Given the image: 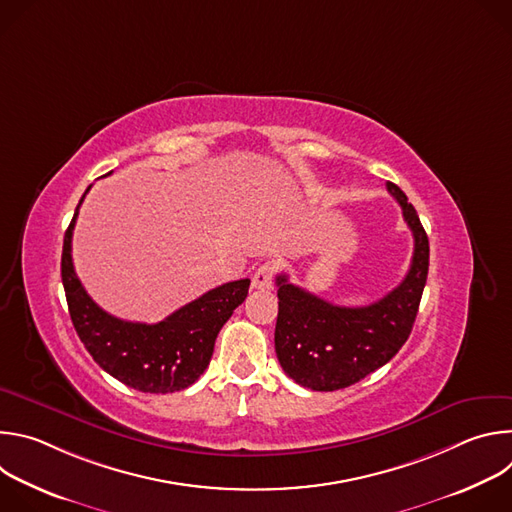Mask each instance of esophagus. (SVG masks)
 <instances>
[{
    "label": "esophagus",
    "mask_w": 512,
    "mask_h": 512,
    "mask_svg": "<svg viewBox=\"0 0 512 512\" xmlns=\"http://www.w3.org/2000/svg\"><path fill=\"white\" fill-rule=\"evenodd\" d=\"M273 277H275V267L273 263H263L251 279V285L255 289H271L273 287Z\"/></svg>",
    "instance_id": "obj_1"
}]
</instances>
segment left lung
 Here are the masks:
<instances>
[{
  "instance_id": "8db88e82",
  "label": "left lung",
  "mask_w": 512,
  "mask_h": 512,
  "mask_svg": "<svg viewBox=\"0 0 512 512\" xmlns=\"http://www.w3.org/2000/svg\"><path fill=\"white\" fill-rule=\"evenodd\" d=\"M413 233V259L405 279L371 306H334L277 275L279 312L275 352L281 369L312 391L350 387L387 364L407 342L429 269V241L405 192L387 182Z\"/></svg>"
}]
</instances>
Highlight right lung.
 Returning <instances> with one entry per match:
<instances>
[{
	"mask_svg": "<svg viewBox=\"0 0 512 512\" xmlns=\"http://www.w3.org/2000/svg\"><path fill=\"white\" fill-rule=\"evenodd\" d=\"M81 202L64 233L60 263L70 320L81 342L103 371L135 391L164 395L190 387L206 371L218 332L245 302L251 279L218 285L158 324L119 320L91 300L72 265V229Z\"/></svg>",
	"mask_w": 512,
	"mask_h": 512,
	"instance_id": "obj_1",
	"label": "right lung"
}]
</instances>
